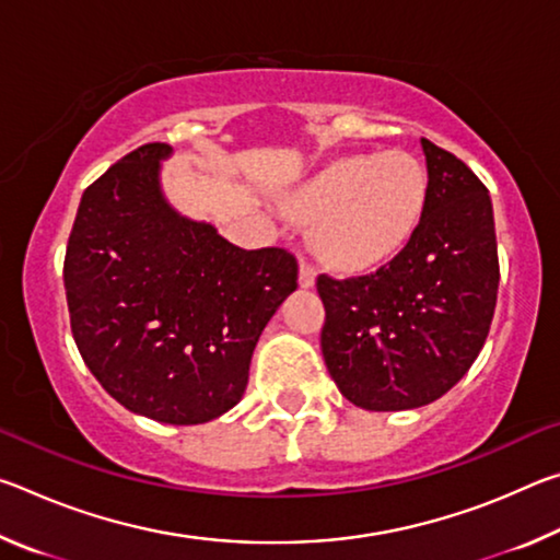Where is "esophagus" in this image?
Segmentation results:
<instances>
[{"label":"esophagus","instance_id":"1","mask_svg":"<svg viewBox=\"0 0 560 560\" xmlns=\"http://www.w3.org/2000/svg\"><path fill=\"white\" fill-rule=\"evenodd\" d=\"M299 283H301V289H311L316 283V269H314V264H308V261H301V267H299Z\"/></svg>","mask_w":560,"mask_h":560}]
</instances>
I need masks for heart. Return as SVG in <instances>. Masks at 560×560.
Masks as SVG:
<instances>
[{
    "label": "heart",
    "mask_w": 560,
    "mask_h": 560,
    "mask_svg": "<svg viewBox=\"0 0 560 560\" xmlns=\"http://www.w3.org/2000/svg\"><path fill=\"white\" fill-rule=\"evenodd\" d=\"M428 179L407 153L353 155L330 163L289 197L287 210L314 224L311 242L328 267L365 271L410 240L424 210Z\"/></svg>",
    "instance_id": "heart-1"
}]
</instances>
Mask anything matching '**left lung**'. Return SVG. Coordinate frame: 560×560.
Segmentation results:
<instances>
[{"mask_svg":"<svg viewBox=\"0 0 560 560\" xmlns=\"http://www.w3.org/2000/svg\"><path fill=\"white\" fill-rule=\"evenodd\" d=\"M428 197L402 252L365 277L320 273V350L338 390L363 410L430 405L485 348L499 291L489 189L447 150L420 140Z\"/></svg>","mask_w":560,"mask_h":560,"instance_id":"left-lung-1","label":"left lung"}]
</instances>
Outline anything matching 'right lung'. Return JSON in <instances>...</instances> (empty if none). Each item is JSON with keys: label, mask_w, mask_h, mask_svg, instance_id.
Wrapping results in <instances>:
<instances>
[{"label": "right lung", "mask_w": 560, "mask_h": 560, "mask_svg": "<svg viewBox=\"0 0 560 560\" xmlns=\"http://www.w3.org/2000/svg\"><path fill=\"white\" fill-rule=\"evenodd\" d=\"M170 153L140 145L86 187L63 287L79 353L113 400L165 424H202L242 400L299 264L279 246L240 249L175 212L160 189Z\"/></svg>", "instance_id": "add662e5"}]
</instances>
